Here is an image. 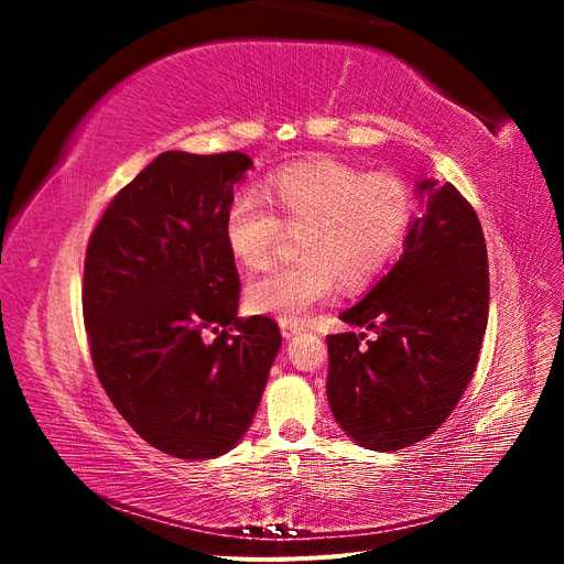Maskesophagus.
<instances>
[{"mask_svg":"<svg viewBox=\"0 0 564 564\" xmlns=\"http://www.w3.org/2000/svg\"><path fill=\"white\" fill-rule=\"evenodd\" d=\"M280 329H282L284 338H294L296 334L303 332V327H301V324H296V322H280Z\"/></svg>","mask_w":564,"mask_h":564,"instance_id":"34e87169","label":"esophagus"}]
</instances>
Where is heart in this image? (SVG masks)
I'll return each instance as SVG.
<instances>
[{"instance_id": "obj_1", "label": "heart", "mask_w": 564, "mask_h": 564, "mask_svg": "<svg viewBox=\"0 0 564 564\" xmlns=\"http://www.w3.org/2000/svg\"><path fill=\"white\" fill-rule=\"evenodd\" d=\"M265 199L237 193L226 207L224 237L245 268L265 265L284 237L296 235L299 263L272 268L247 286L259 315L301 322L346 289L369 284L398 253L412 224L409 187L388 174H365L344 162L315 160L284 166L265 181Z\"/></svg>"}]
</instances>
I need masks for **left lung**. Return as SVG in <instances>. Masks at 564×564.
I'll use <instances>...</instances> for the list:
<instances>
[{
  "mask_svg": "<svg viewBox=\"0 0 564 564\" xmlns=\"http://www.w3.org/2000/svg\"><path fill=\"white\" fill-rule=\"evenodd\" d=\"M421 214L383 278L338 317L365 332L327 336L332 414L350 440L398 452L435 433L468 388L489 313L480 220L452 183L423 178Z\"/></svg>",
  "mask_w": 564,
  "mask_h": 564,
  "instance_id": "left-lung-1",
  "label": "left lung"
}]
</instances>
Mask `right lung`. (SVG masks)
Returning <instances> with one entry per match:
<instances>
[{"mask_svg":"<svg viewBox=\"0 0 564 564\" xmlns=\"http://www.w3.org/2000/svg\"><path fill=\"white\" fill-rule=\"evenodd\" d=\"M251 166L245 152H162L110 202L84 261L100 383L148 445L185 460L240 445L282 346L270 317H237L224 216Z\"/></svg>","mask_w":564,"mask_h":564,"instance_id":"right-lung-1","label":"right lung"}]
</instances>
